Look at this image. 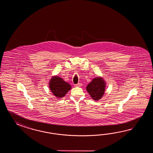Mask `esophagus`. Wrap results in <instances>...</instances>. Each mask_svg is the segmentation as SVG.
Listing matches in <instances>:
<instances>
[{
    "label": "esophagus",
    "mask_w": 153,
    "mask_h": 153,
    "mask_svg": "<svg viewBox=\"0 0 153 153\" xmlns=\"http://www.w3.org/2000/svg\"><path fill=\"white\" fill-rule=\"evenodd\" d=\"M81 86V84L80 83H78V84H75V86L76 87H80Z\"/></svg>",
    "instance_id": "esophagus-1"
}]
</instances>
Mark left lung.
Here are the masks:
<instances>
[{
    "instance_id": "obj_1",
    "label": "left lung",
    "mask_w": 153,
    "mask_h": 153,
    "mask_svg": "<svg viewBox=\"0 0 153 153\" xmlns=\"http://www.w3.org/2000/svg\"><path fill=\"white\" fill-rule=\"evenodd\" d=\"M105 81L100 76L93 79L86 86V90L94 101H98L103 96L105 90Z\"/></svg>"
}]
</instances>
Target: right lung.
<instances>
[{"mask_svg":"<svg viewBox=\"0 0 153 153\" xmlns=\"http://www.w3.org/2000/svg\"><path fill=\"white\" fill-rule=\"evenodd\" d=\"M71 88V85L59 76H53L49 82L50 90L57 98L63 97Z\"/></svg>","mask_w":153,"mask_h":153,"instance_id":"obj_1","label":"right lung"}]
</instances>
